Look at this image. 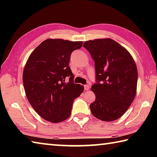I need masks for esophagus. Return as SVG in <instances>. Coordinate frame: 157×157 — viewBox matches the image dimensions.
<instances>
[{
	"instance_id": "34e87169",
	"label": "esophagus",
	"mask_w": 157,
	"mask_h": 157,
	"mask_svg": "<svg viewBox=\"0 0 157 157\" xmlns=\"http://www.w3.org/2000/svg\"><path fill=\"white\" fill-rule=\"evenodd\" d=\"M90 89V86L89 85H84V90H86V91H89Z\"/></svg>"
}]
</instances>
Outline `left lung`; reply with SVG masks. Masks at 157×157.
I'll list each match as a JSON object with an SVG mask.
<instances>
[{"label": "left lung", "instance_id": "left-lung-1", "mask_svg": "<svg viewBox=\"0 0 157 157\" xmlns=\"http://www.w3.org/2000/svg\"><path fill=\"white\" fill-rule=\"evenodd\" d=\"M95 62V100L90 109L95 118L113 121L126 112L136 94L138 71L130 53L111 39L85 41Z\"/></svg>", "mask_w": 157, "mask_h": 157}]
</instances>
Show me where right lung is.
I'll list each match as a JSON object with an SVG mask.
<instances>
[{
	"label": "right lung",
	"mask_w": 157,
	"mask_h": 157,
	"mask_svg": "<svg viewBox=\"0 0 157 157\" xmlns=\"http://www.w3.org/2000/svg\"><path fill=\"white\" fill-rule=\"evenodd\" d=\"M82 41L48 39L31 53L23 73L28 100L44 120L60 123L71 114L73 101L84 91V86L73 82L69 67L71 55L82 46ZM68 76L69 81L65 82Z\"/></svg>",
	"instance_id": "obj_1"
}]
</instances>
